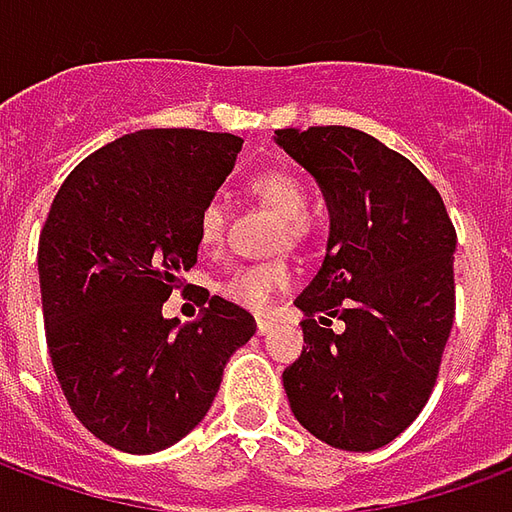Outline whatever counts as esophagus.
<instances>
[{
  "label": "esophagus",
  "mask_w": 512,
  "mask_h": 512,
  "mask_svg": "<svg viewBox=\"0 0 512 512\" xmlns=\"http://www.w3.org/2000/svg\"><path fill=\"white\" fill-rule=\"evenodd\" d=\"M274 332V321H268V318H257V334H268Z\"/></svg>",
  "instance_id": "esophagus-1"
}]
</instances>
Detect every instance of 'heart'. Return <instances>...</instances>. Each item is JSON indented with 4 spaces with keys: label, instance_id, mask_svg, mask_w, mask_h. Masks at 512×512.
Segmentation results:
<instances>
[{
    "label": "heart",
    "instance_id": "heart-1",
    "mask_svg": "<svg viewBox=\"0 0 512 512\" xmlns=\"http://www.w3.org/2000/svg\"><path fill=\"white\" fill-rule=\"evenodd\" d=\"M249 191L252 197L268 205L271 211H277L285 219L282 227V241H301L304 235L310 233V222H307V189L299 178H293L288 172H277L268 169L260 172L249 180ZM224 235V208L219 202H208L197 216V238L205 249H211L222 241ZM290 266L285 260H274V263H260V266H244L233 271L230 277L219 285V293L224 299L233 301L238 307L252 312H263L271 304V299L277 296L279 290H285L290 285Z\"/></svg>",
    "mask_w": 512,
    "mask_h": 512
}]
</instances>
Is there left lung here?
Here are the masks:
<instances>
[{
  "label": "left lung",
  "mask_w": 512,
  "mask_h": 512,
  "mask_svg": "<svg viewBox=\"0 0 512 512\" xmlns=\"http://www.w3.org/2000/svg\"><path fill=\"white\" fill-rule=\"evenodd\" d=\"M274 142L318 180L332 219L323 266L296 299L307 348L282 373L293 417L337 450H378L419 417L439 376L458 235L433 183L376 136L279 128Z\"/></svg>",
  "instance_id": "obj_1"
}]
</instances>
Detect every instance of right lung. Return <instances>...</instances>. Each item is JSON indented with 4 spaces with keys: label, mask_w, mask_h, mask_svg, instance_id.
<instances>
[{
    "label": "right lung",
    "mask_w": 512,
    "mask_h": 512,
    "mask_svg": "<svg viewBox=\"0 0 512 512\" xmlns=\"http://www.w3.org/2000/svg\"><path fill=\"white\" fill-rule=\"evenodd\" d=\"M241 142L145 128L84 158L51 202L38 244L51 365L79 422L115 450L150 455L191 433L255 334L222 296L186 326L161 315L197 263V216Z\"/></svg>",
    "instance_id": "obj_1"
}]
</instances>
